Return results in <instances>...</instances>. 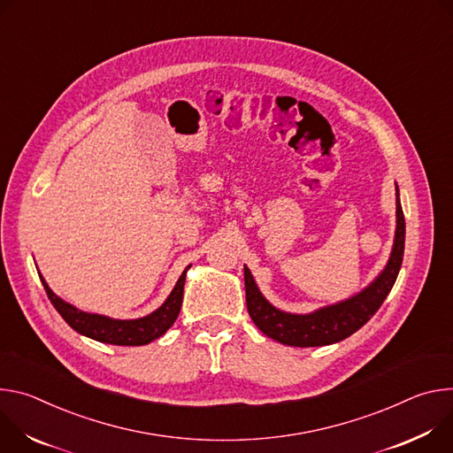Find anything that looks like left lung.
Returning a JSON list of instances; mask_svg holds the SVG:
<instances>
[{"instance_id": "8db88e82", "label": "left lung", "mask_w": 453, "mask_h": 453, "mask_svg": "<svg viewBox=\"0 0 453 453\" xmlns=\"http://www.w3.org/2000/svg\"><path fill=\"white\" fill-rule=\"evenodd\" d=\"M395 239L390 259L378 279L362 293L350 296L340 304L322 308L310 315H291L279 311L261 295L252 273L244 266L246 308L254 324L270 338L291 347H319L336 343L362 326L380 310L390 293L405 252V218L399 199L395 201Z\"/></svg>"}]
</instances>
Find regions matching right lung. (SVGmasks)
<instances>
[{
  "instance_id": "add662e5",
  "label": "right lung",
  "mask_w": 453,
  "mask_h": 453,
  "mask_svg": "<svg viewBox=\"0 0 453 453\" xmlns=\"http://www.w3.org/2000/svg\"><path fill=\"white\" fill-rule=\"evenodd\" d=\"M188 268L190 266L185 268V272L178 279L174 289L171 291L165 303L155 313L136 320H115L103 315H91V313L79 311L77 308L65 303V300H61L52 289H50L44 279L41 280L50 303L54 304V308L66 320V324L77 333L88 338H93L96 342L113 343V345H145L149 342L160 338L178 319L181 300H183L185 275Z\"/></svg>"
}]
</instances>
